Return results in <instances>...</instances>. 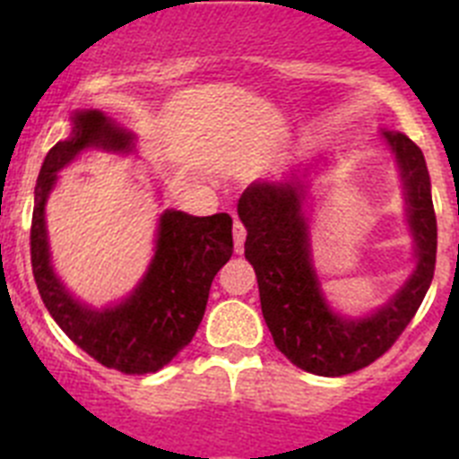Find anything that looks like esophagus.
<instances>
[{
  "mask_svg": "<svg viewBox=\"0 0 459 459\" xmlns=\"http://www.w3.org/2000/svg\"><path fill=\"white\" fill-rule=\"evenodd\" d=\"M232 237H234V250H237V253H241L243 243H246V227H243L238 221L234 222V227H232Z\"/></svg>",
  "mask_w": 459,
  "mask_h": 459,
  "instance_id": "34e87169",
  "label": "esophagus"
}]
</instances>
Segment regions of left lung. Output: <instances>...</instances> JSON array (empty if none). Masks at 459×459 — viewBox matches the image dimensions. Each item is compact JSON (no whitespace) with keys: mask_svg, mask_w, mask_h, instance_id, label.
<instances>
[{"mask_svg":"<svg viewBox=\"0 0 459 459\" xmlns=\"http://www.w3.org/2000/svg\"><path fill=\"white\" fill-rule=\"evenodd\" d=\"M381 140L395 158L416 264L403 287L366 315L335 310L312 262L310 188L328 158L280 179L253 181L238 200L237 213L248 232L246 259L257 273L266 326L275 347L312 375H351L391 350L435 275L437 216L423 152L404 133L381 131Z\"/></svg>","mask_w":459,"mask_h":459,"instance_id":"obj_1","label":"left lung"}]
</instances>
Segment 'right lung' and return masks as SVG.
<instances>
[{
    "mask_svg": "<svg viewBox=\"0 0 459 459\" xmlns=\"http://www.w3.org/2000/svg\"><path fill=\"white\" fill-rule=\"evenodd\" d=\"M135 135L100 109H75L71 133L40 165L31 216V269L36 287L64 333L105 368L147 375L168 366L193 340L204 317L211 282L232 257L230 213L190 216L165 209L147 271L119 303L93 307L66 290L55 273L48 241L46 204L59 172L87 149L128 153Z\"/></svg>",
    "mask_w": 459,
    "mask_h": 459,
    "instance_id": "obj_1",
    "label": "right lung"
}]
</instances>
